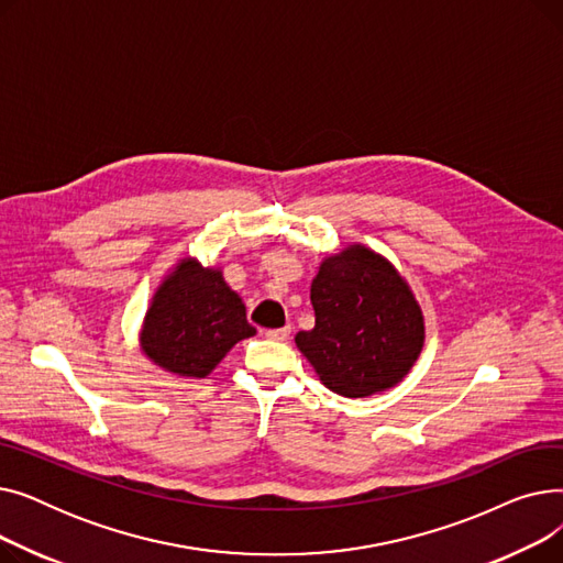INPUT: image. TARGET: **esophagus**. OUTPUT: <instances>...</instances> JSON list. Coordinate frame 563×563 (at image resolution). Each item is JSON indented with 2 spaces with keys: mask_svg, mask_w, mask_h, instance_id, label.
Wrapping results in <instances>:
<instances>
[{
  "mask_svg": "<svg viewBox=\"0 0 563 563\" xmlns=\"http://www.w3.org/2000/svg\"><path fill=\"white\" fill-rule=\"evenodd\" d=\"M289 333H291V329L285 327V329H272V331H266L264 335L269 338V340H276V342H285V340L289 338Z\"/></svg>",
  "mask_w": 563,
  "mask_h": 563,
  "instance_id": "esophagus-1",
  "label": "esophagus"
}]
</instances>
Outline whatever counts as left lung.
<instances>
[{"label":"left lung","instance_id":"1","mask_svg":"<svg viewBox=\"0 0 563 563\" xmlns=\"http://www.w3.org/2000/svg\"><path fill=\"white\" fill-rule=\"evenodd\" d=\"M314 329L294 342L335 395H380L410 372L424 346V314L410 285L380 253L351 244L323 257L310 285Z\"/></svg>","mask_w":563,"mask_h":563}]
</instances>
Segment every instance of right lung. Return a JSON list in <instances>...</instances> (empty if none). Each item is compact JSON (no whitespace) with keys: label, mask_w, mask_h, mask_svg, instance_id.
<instances>
[{"label":"right lung","mask_w":563,"mask_h":563,"mask_svg":"<svg viewBox=\"0 0 563 563\" xmlns=\"http://www.w3.org/2000/svg\"><path fill=\"white\" fill-rule=\"evenodd\" d=\"M253 335L246 306L228 287L219 266L183 257L155 289L139 344L164 372L200 380L214 372L236 342Z\"/></svg>","instance_id":"add662e5"}]
</instances>
